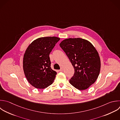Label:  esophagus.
Segmentation results:
<instances>
[{"instance_id":"esophagus-1","label":"esophagus","mask_w":120,"mask_h":120,"mask_svg":"<svg viewBox=\"0 0 120 120\" xmlns=\"http://www.w3.org/2000/svg\"><path fill=\"white\" fill-rule=\"evenodd\" d=\"M60 72H62V71H63V68H60V69L59 70Z\"/></svg>"}]
</instances>
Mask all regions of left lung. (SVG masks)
Listing matches in <instances>:
<instances>
[{"label":"left lung","instance_id":"obj_1","mask_svg":"<svg viewBox=\"0 0 120 120\" xmlns=\"http://www.w3.org/2000/svg\"><path fill=\"white\" fill-rule=\"evenodd\" d=\"M60 46L75 69L69 80L70 84L79 90L89 88L98 78L100 69V58L95 47L88 41L80 38L65 39Z\"/></svg>","mask_w":120,"mask_h":120}]
</instances>
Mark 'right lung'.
I'll return each mask as SVG.
<instances>
[{
  "label": "right lung",
  "instance_id": "add662e5",
  "mask_svg": "<svg viewBox=\"0 0 120 120\" xmlns=\"http://www.w3.org/2000/svg\"><path fill=\"white\" fill-rule=\"evenodd\" d=\"M60 38L55 37L38 38L27 48L24 55L23 67L30 83L37 89L51 85L57 73L51 68L49 54Z\"/></svg>",
  "mask_w": 120,
  "mask_h": 120
}]
</instances>
